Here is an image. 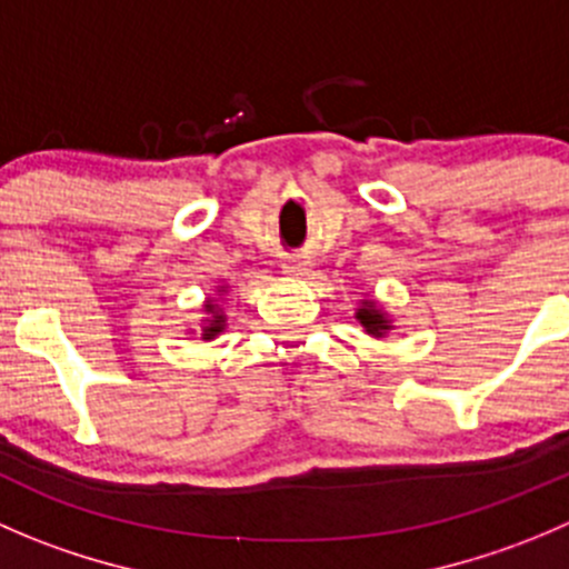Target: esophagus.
Instances as JSON below:
<instances>
[{"label":"esophagus","instance_id":"1","mask_svg":"<svg viewBox=\"0 0 569 569\" xmlns=\"http://www.w3.org/2000/svg\"><path fill=\"white\" fill-rule=\"evenodd\" d=\"M283 272L286 274H308L311 272V261H306V258H289V261H283Z\"/></svg>","mask_w":569,"mask_h":569}]
</instances>
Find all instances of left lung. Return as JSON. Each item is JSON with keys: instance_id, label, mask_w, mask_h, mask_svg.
Instances as JSON below:
<instances>
[{"instance_id": "left-lung-1", "label": "left lung", "mask_w": 569, "mask_h": 569, "mask_svg": "<svg viewBox=\"0 0 569 569\" xmlns=\"http://www.w3.org/2000/svg\"><path fill=\"white\" fill-rule=\"evenodd\" d=\"M356 322L361 325L363 333L375 341H386L389 339V333H395L397 330L395 317H391V313L386 311V308L380 306L372 295H363V300H358Z\"/></svg>"}]
</instances>
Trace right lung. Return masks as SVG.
Masks as SVG:
<instances>
[{
  "instance_id": "right-lung-1",
  "label": "right lung",
  "mask_w": 569,
  "mask_h": 569,
  "mask_svg": "<svg viewBox=\"0 0 569 569\" xmlns=\"http://www.w3.org/2000/svg\"><path fill=\"white\" fill-rule=\"evenodd\" d=\"M230 295V286L222 283L213 289V295L206 297V302H202V313L206 317L200 319V339L206 341H213L217 336L224 333V328H228V313H224V300H228ZM189 333H197L194 328L189 330Z\"/></svg>"
}]
</instances>
